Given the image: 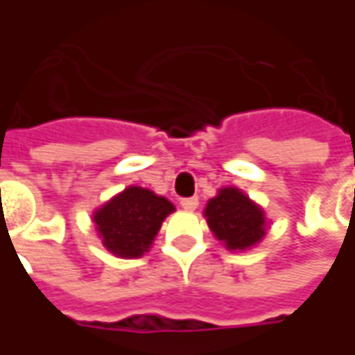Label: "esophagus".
Returning <instances> with one entry per match:
<instances>
[{"label": "esophagus", "mask_w": 355, "mask_h": 355, "mask_svg": "<svg viewBox=\"0 0 355 355\" xmlns=\"http://www.w3.org/2000/svg\"><path fill=\"white\" fill-rule=\"evenodd\" d=\"M180 205H182L184 211H196L198 205H200V200L198 198H186V200L180 201Z\"/></svg>", "instance_id": "obj_1"}]
</instances>
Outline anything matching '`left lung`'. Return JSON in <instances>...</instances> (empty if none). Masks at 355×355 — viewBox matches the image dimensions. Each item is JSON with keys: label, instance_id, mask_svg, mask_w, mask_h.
I'll return each instance as SVG.
<instances>
[{"label": "left lung", "instance_id": "1", "mask_svg": "<svg viewBox=\"0 0 355 355\" xmlns=\"http://www.w3.org/2000/svg\"><path fill=\"white\" fill-rule=\"evenodd\" d=\"M209 230L228 251L259 245L268 232L264 209L236 186H224L203 209Z\"/></svg>", "mask_w": 355, "mask_h": 355}]
</instances>
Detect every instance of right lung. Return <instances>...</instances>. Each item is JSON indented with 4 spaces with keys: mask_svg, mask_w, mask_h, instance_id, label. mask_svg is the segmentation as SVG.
<instances>
[{
    "mask_svg": "<svg viewBox=\"0 0 355 355\" xmlns=\"http://www.w3.org/2000/svg\"><path fill=\"white\" fill-rule=\"evenodd\" d=\"M171 213H175V205L167 198L142 186H127L94 209L93 223L110 253L119 259H140L150 251Z\"/></svg>",
    "mask_w": 355,
    "mask_h": 355,
    "instance_id": "add662e5",
    "label": "right lung"
}]
</instances>
